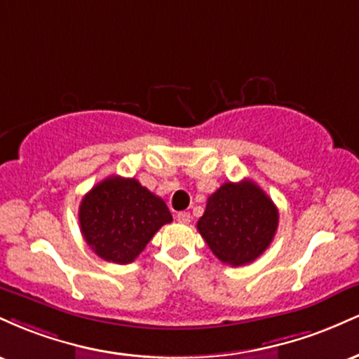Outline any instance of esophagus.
<instances>
[{
  "instance_id": "1",
  "label": "esophagus",
  "mask_w": 359,
  "mask_h": 359,
  "mask_svg": "<svg viewBox=\"0 0 359 359\" xmlns=\"http://www.w3.org/2000/svg\"><path fill=\"white\" fill-rule=\"evenodd\" d=\"M177 221H179L180 224H189V222H191V212H179L177 214Z\"/></svg>"
}]
</instances>
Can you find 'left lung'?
Here are the masks:
<instances>
[{"mask_svg":"<svg viewBox=\"0 0 359 359\" xmlns=\"http://www.w3.org/2000/svg\"><path fill=\"white\" fill-rule=\"evenodd\" d=\"M277 226V205L253 180L222 184L197 221L212 253L231 266L255 262L270 246Z\"/></svg>","mask_w":359,"mask_h":359,"instance_id":"left-lung-1","label":"left lung"}]
</instances>
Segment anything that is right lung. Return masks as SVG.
<instances>
[{
	"mask_svg": "<svg viewBox=\"0 0 359 359\" xmlns=\"http://www.w3.org/2000/svg\"><path fill=\"white\" fill-rule=\"evenodd\" d=\"M81 233L97 257L126 265L145 250L172 214L137 179L111 175L94 185L79 205Z\"/></svg>",
	"mask_w": 359,
	"mask_h": 359,
	"instance_id": "1",
	"label": "right lung"
}]
</instances>
